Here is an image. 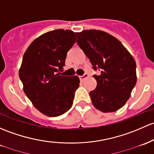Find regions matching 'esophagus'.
<instances>
[{
  "instance_id": "esophagus-1",
  "label": "esophagus",
  "mask_w": 154,
  "mask_h": 154,
  "mask_svg": "<svg viewBox=\"0 0 154 154\" xmlns=\"http://www.w3.org/2000/svg\"><path fill=\"white\" fill-rule=\"evenodd\" d=\"M88 77V74H84L83 75L80 76V80H85V79H86Z\"/></svg>"
}]
</instances>
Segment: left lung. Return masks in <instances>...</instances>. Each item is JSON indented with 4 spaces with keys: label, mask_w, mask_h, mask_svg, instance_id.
Returning <instances> with one entry per match:
<instances>
[{
    "label": "left lung",
    "mask_w": 154,
    "mask_h": 154,
    "mask_svg": "<svg viewBox=\"0 0 154 154\" xmlns=\"http://www.w3.org/2000/svg\"><path fill=\"white\" fill-rule=\"evenodd\" d=\"M77 44L89 58L94 70L96 88L89 94L94 106L104 113L114 112L124 106L137 83L136 62L115 37L101 30L76 32Z\"/></svg>",
    "instance_id": "left-lung-1"
}]
</instances>
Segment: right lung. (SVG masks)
Returning a JSON list of instances; mask_svg holds the SVG:
<instances>
[{"instance_id": "1", "label": "right lung", "mask_w": 154, "mask_h": 154, "mask_svg": "<svg viewBox=\"0 0 154 154\" xmlns=\"http://www.w3.org/2000/svg\"><path fill=\"white\" fill-rule=\"evenodd\" d=\"M76 42L72 30L46 32L26 50L19 69L23 91L32 105L44 115L60 116L72 106L78 76L60 75L66 54Z\"/></svg>"}]
</instances>
